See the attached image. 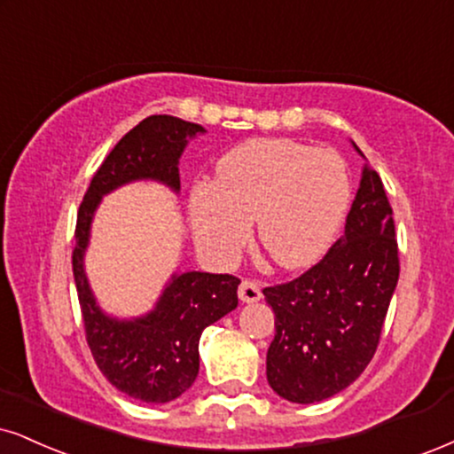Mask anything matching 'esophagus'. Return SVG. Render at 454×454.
<instances>
[{"instance_id":"obj_1","label":"esophagus","mask_w":454,"mask_h":454,"mask_svg":"<svg viewBox=\"0 0 454 454\" xmlns=\"http://www.w3.org/2000/svg\"><path fill=\"white\" fill-rule=\"evenodd\" d=\"M238 296L242 303H256V301H261V286L259 282H254V279L246 278L242 279V284H239L238 288Z\"/></svg>"}]
</instances>
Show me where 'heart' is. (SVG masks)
<instances>
[{
  "label": "heart",
  "instance_id": "heart-1",
  "mask_svg": "<svg viewBox=\"0 0 454 454\" xmlns=\"http://www.w3.org/2000/svg\"><path fill=\"white\" fill-rule=\"evenodd\" d=\"M349 200V172L337 151L254 138L221 158L216 183L195 184L189 215L200 248L212 259H236L256 221L267 256L299 270L326 253Z\"/></svg>",
  "mask_w": 454,
  "mask_h": 454
}]
</instances>
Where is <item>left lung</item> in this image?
I'll return each instance as SVG.
<instances>
[{
	"label": "left lung",
	"mask_w": 454,
	"mask_h": 454,
	"mask_svg": "<svg viewBox=\"0 0 454 454\" xmlns=\"http://www.w3.org/2000/svg\"><path fill=\"white\" fill-rule=\"evenodd\" d=\"M398 276L394 212L381 176L364 168L345 236L299 278L262 288L276 313L267 351L271 389L313 404L354 383L381 340Z\"/></svg>",
	"instance_id": "obj_1"
}]
</instances>
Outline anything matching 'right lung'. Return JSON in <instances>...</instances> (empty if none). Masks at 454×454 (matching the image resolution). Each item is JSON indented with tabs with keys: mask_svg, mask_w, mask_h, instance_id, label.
I'll use <instances>...</instances> for the list:
<instances>
[{
	"mask_svg": "<svg viewBox=\"0 0 454 454\" xmlns=\"http://www.w3.org/2000/svg\"><path fill=\"white\" fill-rule=\"evenodd\" d=\"M201 130V126L172 115L143 120L121 137L98 166L77 210L71 261L86 340L111 385L147 404H164L192 387L200 371L201 333L236 309L239 278L229 273H178L147 317L117 322L103 316L94 303L82 259L100 195L134 178H155L178 189V158L187 137Z\"/></svg>",
	"mask_w": 454,
	"mask_h": 454,
	"instance_id": "right-lung-1",
	"label": "right lung"
}]
</instances>
